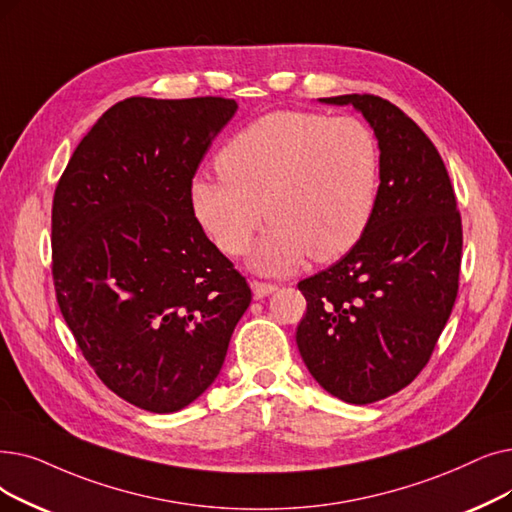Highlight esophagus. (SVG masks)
<instances>
[{
    "instance_id": "obj_1",
    "label": "esophagus",
    "mask_w": 512,
    "mask_h": 512,
    "mask_svg": "<svg viewBox=\"0 0 512 512\" xmlns=\"http://www.w3.org/2000/svg\"><path fill=\"white\" fill-rule=\"evenodd\" d=\"M251 288H253V295L257 297V299H263V297H268V295H272L274 291H276V284H268V282H251Z\"/></svg>"
}]
</instances>
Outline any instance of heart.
Returning a JSON list of instances; mask_svg holds the SVG:
<instances>
[{
    "label": "heart",
    "mask_w": 512,
    "mask_h": 512,
    "mask_svg": "<svg viewBox=\"0 0 512 512\" xmlns=\"http://www.w3.org/2000/svg\"><path fill=\"white\" fill-rule=\"evenodd\" d=\"M219 177L188 188L198 226L226 255H242L261 219L249 265L268 276L297 270L307 255L332 261L364 236L381 186V148L358 117L282 110L257 119L224 146Z\"/></svg>",
    "instance_id": "heart-1"
}]
</instances>
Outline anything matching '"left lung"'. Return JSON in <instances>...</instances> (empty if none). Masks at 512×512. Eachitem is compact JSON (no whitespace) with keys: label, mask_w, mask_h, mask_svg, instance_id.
<instances>
[{"label":"left lung","mask_w":512,"mask_h":512,"mask_svg":"<svg viewBox=\"0 0 512 512\" xmlns=\"http://www.w3.org/2000/svg\"><path fill=\"white\" fill-rule=\"evenodd\" d=\"M353 106L381 148V186L358 244L299 282L301 358L347 404H372L425 368L458 293L462 224L437 148L395 104L370 94L318 98Z\"/></svg>","instance_id":"8db88e82"}]
</instances>
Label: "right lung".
<instances>
[{"label": "right lung", "mask_w": 512, "mask_h": 512, "mask_svg": "<svg viewBox=\"0 0 512 512\" xmlns=\"http://www.w3.org/2000/svg\"><path fill=\"white\" fill-rule=\"evenodd\" d=\"M226 98H127L87 131L56 186V301L83 358L125 402L186 408L224 366L251 288L207 238L188 188Z\"/></svg>", "instance_id": "obj_1"}]
</instances>
